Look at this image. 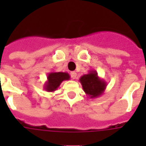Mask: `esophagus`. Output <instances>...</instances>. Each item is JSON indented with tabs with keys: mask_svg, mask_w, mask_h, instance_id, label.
I'll use <instances>...</instances> for the list:
<instances>
[{
	"mask_svg": "<svg viewBox=\"0 0 146 146\" xmlns=\"http://www.w3.org/2000/svg\"><path fill=\"white\" fill-rule=\"evenodd\" d=\"M70 76L71 77H72V79L75 80L76 78V76H77V73H76L75 71H73V72H71L70 73Z\"/></svg>",
	"mask_w": 146,
	"mask_h": 146,
	"instance_id": "esophagus-1",
	"label": "esophagus"
}]
</instances>
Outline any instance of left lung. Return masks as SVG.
Segmentation results:
<instances>
[{
  "instance_id": "obj_1",
  "label": "left lung",
  "mask_w": 146,
  "mask_h": 146,
  "mask_svg": "<svg viewBox=\"0 0 146 146\" xmlns=\"http://www.w3.org/2000/svg\"><path fill=\"white\" fill-rule=\"evenodd\" d=\"M80 82L89 98H96L102 96L107 87V82L98 76L96 70H90L89 73L82 76Z\"/></svg>"
}]
</instances>
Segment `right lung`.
Here are the masks:
<instances>
[{
  "label": "right lung",
  "mask_w": 146,
  "mask_h": 146,
  "mask_svg": "<svg viewBox=\"0 0 146 146\" xmlns=\"http://www.w3.org/2000/svg\"><path fill=\"white\" fill-rule=\"evenodd\" d=\"M68 73L64 72H50L47 76V81L44 85V89L49 92L56 91L59 88L60 85L64 80H70Z\"/></svg>",
  "instance_id": "add662e5"
}]
</instances>
